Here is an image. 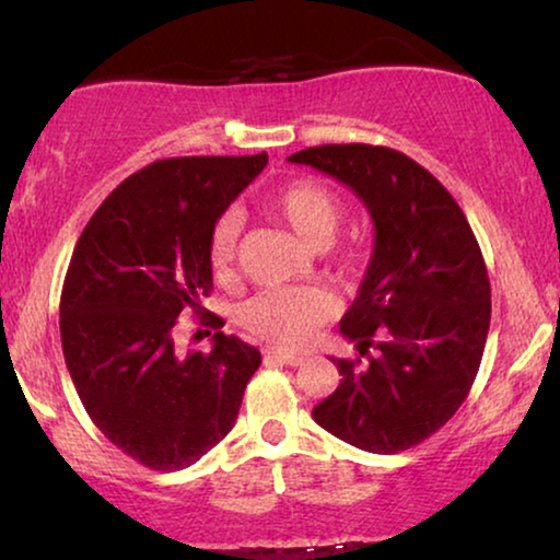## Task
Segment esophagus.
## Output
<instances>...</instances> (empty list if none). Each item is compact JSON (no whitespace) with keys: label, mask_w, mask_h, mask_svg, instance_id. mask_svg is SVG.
<instances>
[{"label":"esophagus","mask_w":560,"mask_h":560,"mask_svg":"<svg viewBox=\"0 0 560 560\" xmlns=\"http://www.w3.org/2000/svg\"><path fill=\"white\" fill-rule=\"evenodd\" d=\"M262 357H265V362H278V364H288V366L303 364L301 354H290V351H280V349H265Z\"/></svg>","instance_id":"esophagus-1"}]
</instances>
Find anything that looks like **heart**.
Instances as JSON below:
<instances>
[{"label":"heart","mask_w":560,"mask_h":560,"mask_svg":"<svg viewBox=\"0 0 560 560\" xmlns=\"http://www.w3.org/2000/svg\"><path fill=\"white\" fill-rule=\"evenodd\" d=\"M270 211L308 249H324L339 232L341 203L320 180L303 178L288 183L272 196ZM242 217L229 209L213 221L209 236V257L217 272H226L236 259ZM334 298L320 288H272L252 295L240 308V324L257 339L278 347H305L320 326L334 316Z\"/></svg>","instance_id":"1"}]
</instances>
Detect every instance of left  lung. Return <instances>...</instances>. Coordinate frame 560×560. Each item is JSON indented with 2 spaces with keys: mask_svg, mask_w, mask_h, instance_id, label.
I'll return each instance as SVG.
<instances>
[{
  "mask_svg": "<svg viewBox=\"0 0 560 560\" xmlns=\"http://www.w3.org/2000/svg\"><path fill=\"white\" fill-rule=\"evenodd\" d=\"M290 163L347 183L374 221V252L334 359L341 385L313 408L320 428L372 454L418 446L454 418L485 354L492 288L454 196L416 160L382 144H318Z\"/></svg>",
  "mask_w": 560,
  "mask_h": 560,
  "instance_id": "1",
  "label": "left lung"
}]
</instances>
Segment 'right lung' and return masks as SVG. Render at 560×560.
Instances as JSON below:
<instances>
[{"mask_svg":"<svg viewBox=\"0 0 560 560\" xmlns=\"http://www.w3.org/2000/svg\"><path fill=\"white\" fill-rule=\"evenodd\" d=\"M267 155L165 158L106 196L75 242L60 293L66 366L94 425L152 471L196 464L232 431L259 351L219 331L211 226ZM218 328L211 352L178 355L177 316Z\"/></svg>","mask_w":560,"mask_h":560,"instance_id":"right-lung-1","label":"right lung"}]
</instances>
